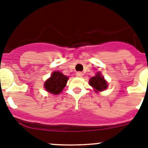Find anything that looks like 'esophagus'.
<instances>
[{"label":"esophagus","mask_w":148,"mask_h":148,"mask_svg":"<svg viewBox=\"0 0 148 148\" xmlns=\"http://www.w3.org/2000/svg\"><path fill=\"white\" fill-rule=\"evenodd\" d=\"M75 75H76L77 77H79V78H82V77L84 75V74L82 73V72H77L76 74H75Z\"/></svg>","instance_id":"34e87169"}]
</instances>
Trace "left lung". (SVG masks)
Listing matches in <instances>:
<instances>
[{
    "label": "left lung",
    "instance_id": "left-lung-1",
    "mask_svg": "<svg viewBox=\"0 0 148 148\" xmlns=\"http://www.w3.org/2000/svg\"><path fill=\"white\" fill-rule=\"evenodd\" d=\"M89 84L91 87H93L95 92H100L105 90L108 88V82H106L101 73H97L95 76L92 77L89 81Z\"/></svg>",
    "mask_w": 148,
    "mask_h": 148
}]
</instances>
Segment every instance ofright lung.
Instances as JSON below:
<instances>
[{
  "label": "right lung",
  "instance_id": "obj_1",
  "mask_svg": "<svg viewBox=\"0 0 148 148\" xmlns=\"http://www.w3.org/2000/svg\"><path fill=\"white\" fill-rule=\"evenodd\" d=\"M68 77L58 71L53 72L50 78L44 83V88L48 92L54 95H58L62 92L68 80Z\"/></svg>",
  "mask_w": 148,
  "mask_h": 148
}]
</instances>
